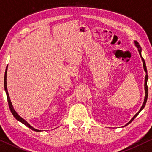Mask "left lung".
<instances>
[{
	"mask_svg": "<svg viewBox=\"0 0 152 152\" xmlns=\"http://www.w3.org/2000/svg\"><path fill=\"white\" fill-rule=\"evenodd\" d=\"M135 46H136V47L138 48V51H139V54L141 58H142V62H143V66H144V69L145 71V72H146V76H145V100H144V103H143L142 106V108H140V110H139V112H137L136 114L135 115V116L133 117L132 119H131V120L130 122L127 123V124L125 125V126H127L129 124H130V123L132 122V121L134 120L137 116V115L139 114V113L140 112L141 110H142L143 108H144V107L145 106V104H146V102H147V96H148V87H147V78H148V76H147V67H146V64H145V60L143 59V58L142 57V56H141V47L140 46V44H138V42H135Z\"/></svg>",
	"mask_w": 152,
	"mask_h": 152,
	"instance_id": "left-lung-1",
	"label": "left lung"
}]
</instances>
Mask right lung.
I'll use <instances>...</instances> for the list:
<instances>
[{"instance_id":"obj_1","label":"right lung","mask_w":152,"mask_h":152,"mask_svg":"<svg viewBox=\"0 0 152 152\" xmlns=\"http://www.w3.org/2000/svg\"><path fill=\"white\" fill-rule=\"evenodd\" d=\"M7 68H6V70H5V77H4V87H5V92H6V94H7V102H8V105H9V107H10V111H11V113H12L13 116L15 117V119H17L18 121H19V122H21V123H23V124H25L26 126H28V128H30V129H32V130L35 131H37V132H39V131H41L40 130H37V129H34L33 127H32L30 125L28 124V123L26 122L25 120H23L22 117H21L19 116V115L17 114V112L14 110L13 107H12V104L11 102H10V96H9V94H8V92H7Z\"/></svg>"}]
</instances>
